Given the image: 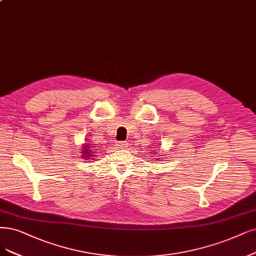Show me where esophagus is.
Instances as JSON below:
<instances>
[{
    "mask_svg": "<svg viewBox=\"0 0 256 256\" xmlns=\"http://www.w3.org/2000/svg\"><path fill=\"white\" fill-rule=\"evenodd\" d=\"M116 146L119 148H123L128 146V141H118V142L116 144Z\"/></svg>",
    "mask_w": 256,
    "mask_h": 256,
    "instance_id": "34e87169",
    "label": "esophagus"
}]
</instances>
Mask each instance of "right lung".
<instances>
[{
  "instance_id": "add662e5",
  "label": "right lung",
  "mask_w": 256,
  "mask_h": 256,
  "mask_svg": "<svg viewBox=\"0 0 256 256\" xmlns=\"http://www.w3.org/2000/svg\"><path fill=\"white\" fill-rule=\"evenodd\" d=\"M85 146V148H83V150H83V154H86V157H92V154H90V150H88L90 146Z\"/></svg>"
}]
</instances>
